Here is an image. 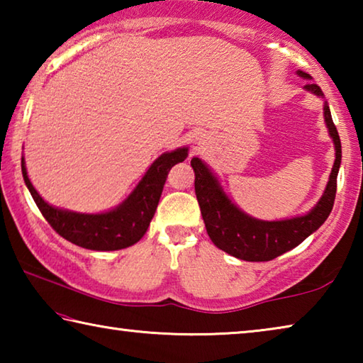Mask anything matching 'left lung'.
Masks as SVG:
<instances>
[{
	"instance_id": "left-lung-1",
	"label": "left lung",
	"mask_w": 363,
	"mask_h": 363,
	"mask_svg": "<svg viewBox=\"0 0 363 363\" xmlns=\"http://www.w3.org/2000/svg\"><path fill=\"white\" fill-rule=\"evenodd\" d=\"M298 75L311 79V75L306 72L299 70ZM304 88L315 96H323L322 89L314 83L306 84ZM323 115L330 136L335 143L336 160L325 194L314 210L306 216L285 220H259L248 216L227 199L206 164L200 158H192L190 164L195 171L196 200L208 235L219 250L243 261H270L298 247L327 220L333 210L336 196V177L341 164V140L331 118L328 104L323 106Z\"/></svg>"
}]
</instances>
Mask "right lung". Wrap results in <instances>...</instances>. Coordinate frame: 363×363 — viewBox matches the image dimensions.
I'll list each match as a JSON object with an SVG mask.
<instances>
[{
  "label": "right lung",
  "instance_id": "right-lung-1",
  "mask_svg": "<svg viewBox=\"0 0 363 363\" xmlns=\"http://www.w3.org/2000/svg\"><path fill=\"white\" fill-rule=\"evenodd\" d=\"M186 158V147L163 153L152 163L143 181L120 206L101 214H79L48 205L30 182L23 158L22 174L36 206L60 237L86 250L113 251L131 247L144 237L155 214L169 169Z\"/></svg>",
  "mask_w": 363,
  "mask_h": 363
}]
</instances>
